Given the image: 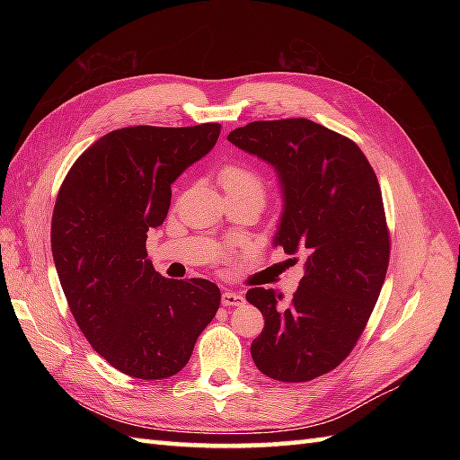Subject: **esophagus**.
Instances as JSON below:
<instances>
[{
  "label": "esophagus",
  "instance_id": "1",
  "mask_svg": "<svg viewBox=\"0 0 460 460\" xmlns=\"http://www.w3.org/2000/svg\"><path fill=\"white\" fill-rule=\"evenodd\" d=\"M243 303H245V297L242 291L226 289L225 294H222V305H225V307H242Z\"/></svg>",
  "mask_w": 460,
  "mask_h": 460
}]
</instances>
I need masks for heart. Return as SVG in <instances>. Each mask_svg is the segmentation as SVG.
Returning <instances> with one entry per match:
<instances>
[{"label": "heart", "instance_id": "heart-1", "mask_svg": "<svg viewBox=\"0 0 460 460\" xmlns=\"http://www.w3.org/2000/svg\"><path fill=\"white\" fill-rule=\"evenodd\" d=\"M220 184L225 193H253L264 201L267 184L262 176L245 164H228L220 171Z\"/></svg>", "mask_w": 460, "mask_h": 460}]
</instances>
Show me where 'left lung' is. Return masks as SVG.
Returning a JSON list of instances; mask_svg holds the SVG:
<instances>
[{
    "label": "left lung",
    "instance_id": "left-lung-1",
    "mask_svg": "<svg viewBox=\"0 0 460 460\" xmlns=\"http://www.w3.org/2000/svg\"><path fill=\"white\" fill-rule=\"evenodd\" d=\"M278 174L284 211L272 243L307 253L291 303L252 288L264 316L252 343L257 368L278 382H307L351 353L378 301L389 261L384 203L365 153L309 119L257 120L228 134Z\"/></svg>",
    "mask_w": 460,
    "mask_h": 460
}]
</instances>
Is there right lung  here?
Segmentation results:
<instances>
[{
	"label": "right lung",
	"instance_id": "obj_1",
	"mask_svg": "<svg viewBox=\"0 0 460 460\" xmlns=\"http://www.w3.org/2000/svg\"><path fill=\"white\" fill-rule=\"evenodd\" d=\"M218 134V122L109 132L76 159L55 201L51 252L68 307L93 349L134 378L182 370L218 311L217 284L163 278L146 252L171 184Z\"/></svg>",
	"mask_w": 460,
	"mask_h": 460
}]
</instances>
